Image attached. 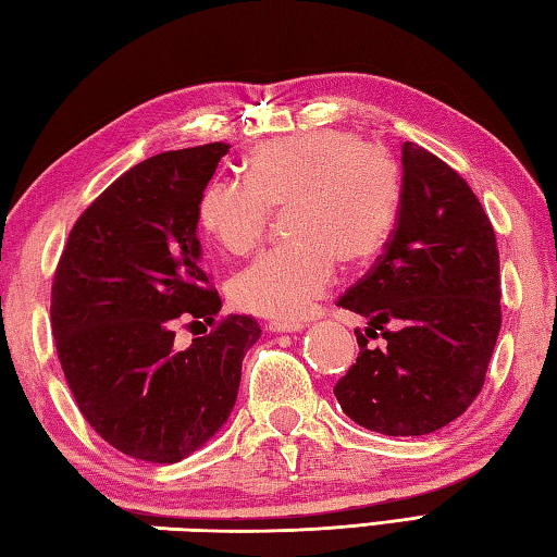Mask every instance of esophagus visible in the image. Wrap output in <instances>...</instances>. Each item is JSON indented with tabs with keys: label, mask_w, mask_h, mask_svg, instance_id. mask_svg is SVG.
<instances>
[{
	"label": "esophagus",
	"mask_w": 557,
	"mask_h": 557,
	"mask_svg": "<svg viewBox=\"0 0 557 557\" xmlns=\"http://www.w3.org/2000/svg\"><path fill=\"white\" fill-rule=\"evenodd\" d=\"M268 329H270V332H275V334H297V332H301V329H305V324H301V322H270Z\"/></svg>",
	"instance_id": "obj_1"
}]
</instances>
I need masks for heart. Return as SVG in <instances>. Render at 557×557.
<instances>
[{"instance_id": "1", "label": "heart", "mask_w": 557, "mask_h": 557, "mask_svg": "<svg viewBox=\"0 0 557 557\" xmlns=\"http://www.w3.org/2000/svg\"><path fill=\"white\" fill-rule=\"evenodd\" d=\"M403 199L398 162L354 132L317 129L272 139L245 159V182L215 178L196 203L199 228L243 256L287 209L285 248L235 272L228 295L243 312L292 322L324 295L334 260L361 265L391 238Z\"/></svg>"}]
</instances>
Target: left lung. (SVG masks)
Returning a JSON list of instances; mask_svg holds the SVG:
<instances>
[{
	"instance_id": "1",
	"label": "left lung",
	"mask_w": 557,
	"mask_h": 557,
	"mask_svg": "<svg viewBox=\"0 0 557 557\" xmlns=\"http://www.w3.org/2000/svg\"><path fill=\"white\" fill-rule=\"evenodd\" d=\"M498 301V248L482 203L455 169L405 143L395 231L375 265L338 297V307L369 319L366 334L356 332V363L334 388L342 410L391 437L449 425L484 385L502 329ZM379 331L386 346L373 349L368 339Z\"/></svg>"
}]
</instances>
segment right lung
<instances>
[{"label": "right lung", "instance_id": "obj_1", "mask_svg": "<svg viewBox=\"0 0 557 557\" xmlns=\"http://www.w3.org/2000/svg\"><path fill=\"white\" fill-rule=\"evenodd\" d=\"M231 145L145 159L92 201L65 243L51 287V332L69 388L98 435L174 465L223 428L238 398L252 317L221 312L201 268L196 203ZM178 318L214 332L176 349ZM201 324V322H199Z\"/></svg>", "mask_w": 557, "mask_h": 557}]
</instances>
